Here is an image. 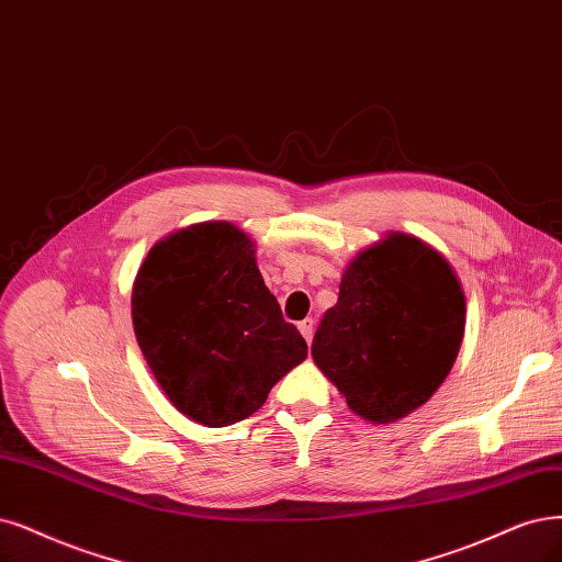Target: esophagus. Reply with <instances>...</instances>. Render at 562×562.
<instances>
[{"instance_id":"1","label":"esophagus","mask_w":562,"mask_h":562,"mask_svg":"<svg viewBox=\"0 0 562 562\" xmlns=\"http://www.w3.org/2000/svg\"><path fill=\"white\" fill-rule=\"evenodd\" d=\"M299 330H301V336H303L307 342H313V334H315V322H313V319L299 322Z\"/></svg>"}]
</instances>
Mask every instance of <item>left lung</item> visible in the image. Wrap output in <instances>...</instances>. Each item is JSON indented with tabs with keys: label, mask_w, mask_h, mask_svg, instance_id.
Listing matches in <instances>:
<instances>
[{
	"label": "left lung",
	"mask_w": 562,
	"mask_h": 562,
	"mask_svg": "<svg viewBox=\"0 0 562 562\" xmlns=\"http://www.w3.org/2000/svg\"><path fill=\"white\" fill-rule=\"evenodd\" d=\"M465 330V296L449 261L393 232L345 270L313 359L351 412L372 424L422 407L449 375Z\"/></svg>",
	"instance_id": "1"
}]
</instances>
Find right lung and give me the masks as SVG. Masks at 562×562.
I'll use <instances>...</instances> for the list:
<instances>
[{
  "instance_id": "obj_1",
  "label": "right lung",
  "mask_w": 562,
  "mask_h": 562,
  "mask_svg": "<svg viewBox=\"0 0 562 562\" xmlns=\"http://www.w3.org/2000/svg\"><path fill=\"white\" fill-rule=\"evenodd\" d=\"M138 347L166 398L207 428L255 414L307 357L232 222H201L159 240L132 292Z\"/></svg>"
}]
</instances>
